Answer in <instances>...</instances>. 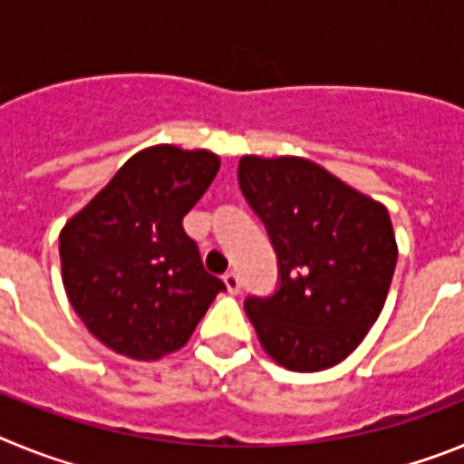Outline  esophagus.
Wrapping results in <instances>:
<instances>
[{
  "label": "esophagus",
  "instance_id": "34e87169",
  "mask_svg": "<svg viewBox=\"0 0 464 464\" xmlns=\"http://www.w3.org/2000/svg\"><path fill=\"white\" fill-rule=\"evenodd\" d=\"M223 281H225V285H227V293L229 295H239L241 293V278L237 276L235 272L225 274Z\"/></svg>",
  "mask_w": 464,
  "mask_h": 464
}]
</instances>
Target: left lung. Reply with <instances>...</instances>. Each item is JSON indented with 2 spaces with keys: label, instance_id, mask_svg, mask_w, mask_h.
<instances>
[{
  "label": "left lung",
  "instance_id": "1",
  "mask_svg": "<svg viewBox=\"0 0 464 464\" xmlns=\"http://www.w3.org/2000/svg\"><path fill=\"white\" fill-rule=\"evenodd\" d=\"M237 176L278 262L276 293L244 302L262 348L293 372L342 362L388 297L397 262L391 216L309 160L244 155Z\"/></svg>",
  "mask_w": 464,
  "mask_h": 464
}]
</instances>
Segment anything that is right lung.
I'll return each mask as SVG.
<instances>
[{"instance_id": "add662e5", "label": "right lung", "mask_w": 464, "mask_h": 464, "mask_svg": "<svg viewBox=\"0 0 464 464\" xmlns=\"http://www.w3.org/2000/svg\"><path fill=\"white\" fill-rule=\"evenodd\" d=\"M218 155L153 146L132 155L60 235L73 311L116 353L179 351L225 283L204 269L183 216L216 179Z\"/></svg>"}]
</instances>
